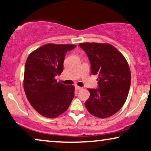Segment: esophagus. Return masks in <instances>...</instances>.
I'll return each instance as SVG.
<instances>
[{
  "label": "esophagus",
  "instance_id": "esophagus-1",
  "mask_svg": "<svg viewBox=\"0 0 151 151\" xmlns=\"http://www.w3.org/2000/svg\"><path fill=\"white\" fill-rule=\"evenodd\" d=\"M75 89L76 90H81L83 89V87H79V86H77V85H75Z\"/></svg>",
  "mask_w": 151,
  "mask_h": 151
}]
</instances>
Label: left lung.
I'll list each match as a JSON object with an SVG mask.
<instances>
[{"mask_svg":"<svg viewBox=\"0 0 151 151\" xmlns=\"http://www.w3.org/2000/svg\"><path fill=\"white\" fill-rule=\"evenodd\" d=\"M89 58L91 75H98L97 89H89L85 106L99 118L109 117L125 104L131 84L129 65L122 54L111 45L83 42L78 45Z\"/></svg>","mask_w":151,"mask_h":151,"instance_id":"1","label":"left lung"}]
</instances>
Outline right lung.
I'll return each mask as SVG.
<instances>
[{"instance_id":"1","label":"right lung","mask_w":151,"mask_h":151,"mask_svg":"<svg viewBox=\"0 0 151 151\" xmlns=\"http://www.w3.org/2000/svg\"><path fill=\"white\" fill-rule=\"evenodd\" d=\"M75 45L46 44L31 53L24 70V88L32 106L41 115L55 118L68 109L75 96V87L57 82L67 51Z\"/></svg>"}]
</instances>
